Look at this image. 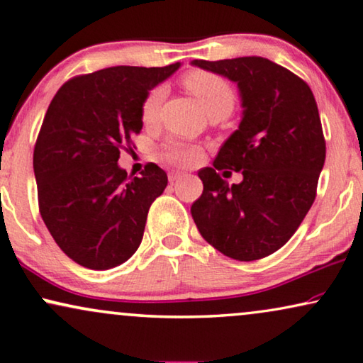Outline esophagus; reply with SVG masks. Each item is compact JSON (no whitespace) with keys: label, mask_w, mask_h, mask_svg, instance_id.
I'll use <instances>...</instances> for the list:
<instances>
[{"label":"esophagus","mask_w":363,"mask_h":363,"mask_svg":"<svg viewBox=\"0 0 363 363\" xmlns=\"http://www.w3.org/2000/svg\"><path fill=\"white\" fill-rule=\"evenodd\" d=\"M168 177H169L171 182H174L177 179H181V177H184V172L182 171H171L169 174H168Z\"/></svg>","instance_id":"1"}]
</instances>
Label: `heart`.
<instances>
[{
  "label": "heart",
  "mask_w": 363,
  "mask_h": 363,
  "mask_svg": "<svg viewBox=\"0 0 363 363\" xmlns=\"http://www.w3.org/2000/svg\"><path fill=\"white\" fill-rule=\"evenodd\" d=\"M186 87L197 96L199 101L206 113L215 111V109H228L231 113L234 106V91L226 80L216 74L195 71L184 79ZM164 99V89L155 87L150 94L145 96L142 103L140 116L145 124H153L158 119V113L161 103ZM164 158L177 166H192L202 157V152L197 145L184 142V140H171L163 148Z\"/></svg>",
  "instance_id": "obj_1"
}]
</instances>
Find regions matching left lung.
<instances>
[{"label": "left lung", "instance_id": "8db88e82", "mask_svg": "<svg viewBox=\"0 0 363 363\" xmlns=\"http://www.w3.org/2000/svg\"><path fill=\"white\" fill-rule=\"evenodd\" d=\"M192 66L238 84L242 119L213 166L245 176L229 186L217 169H200L203 192L191 206L194 221L206 242L234 260L272 255L301 226L325 164L315 96L301 77L267 57L194 60Z\"/></svg>", "mask_w": 363, "mask_h": 363}]
</instances>
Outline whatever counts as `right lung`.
I'll return each mask as SVG.
<instances>
[{
	"label": "right lung",
	"instance_id": "add662e5",
	"mask_svg": "<svg viewBox=\"0 0 363 363\" xmlns=\"http://www.w3.org/2000/svg\"><path fill=\"white\" fill-rule=\"evenodd\" d=\"M179 67H106L67 80L50 103L33 150L40 215L60 249L85 268H114L139 249L168 176L148 163L130 177L119 153L142 130L148 91Z\"/></svg>",
	"mask_w": 363,
	"mask_h": 363
}]
</instances>
